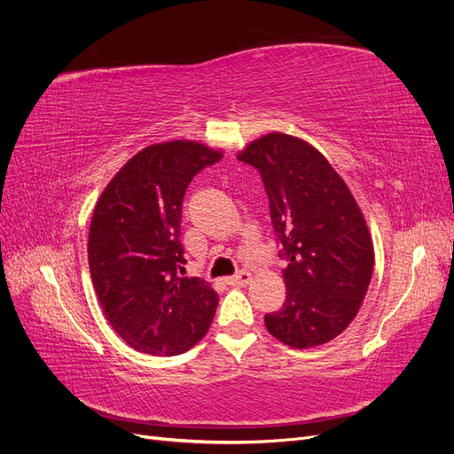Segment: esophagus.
Here are the masks:
<instances>
[{"instance_id": "obj_1", "label": "esophagus", "mask_w": 454, "mask_h": 454, "mask_svg": "<svg viewBox=\"0 0 454 454\" xmlns=\"http://www.w3.org/2000/svg\"><path fill=\"white\" fill-rule=\"evenodd\" d=\"M252 282V274L248 270H240L235 277L229 278L231 286H248Z\"/></svg>"}]
</instances>
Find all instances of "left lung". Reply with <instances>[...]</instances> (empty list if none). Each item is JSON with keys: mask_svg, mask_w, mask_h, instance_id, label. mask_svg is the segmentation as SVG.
Returning a JSON list of instances; mask_svg holds the SVG:
<instances>
[{"mask_svg": "<svg viewBox=\"0 0 454 454\" xmlns=\"http://www.w3.org/2000/svg\"><path fill=\"white\" fill-rule=\"evenodd\" d=\"M239 159L263 177L274 231L290 263L286 303L265 314L269 333L292 348L333 340L358 314L375 250L362 208L329 160L303 138L269 132Z\"/></svg>", "mask_w": 454, "mask_h": 454, "instance_id": "1", "label": "left lung"}]
</instances>
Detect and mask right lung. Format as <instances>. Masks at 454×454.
I'll list each match as a JSON object with an SVG mask.
<instances>
[{"mask_svg": "<svg viewBox=\"0 0 454 454\" xmlns=\"http://www.w3.org/2000/svg\"><path fill=\"white\" fill-rule=\"evenodd\" d=\"M222 155L197 140L151 144L125 162L94 206L92 286L109 325L134 350L184 354L214 320V287L182 277L180 219L189 182Z\"/></svg>", "mask_w": 454, "mask_h": 454, "instance_id": "1", "label": "right lung"}]
</instances>
